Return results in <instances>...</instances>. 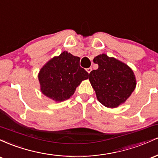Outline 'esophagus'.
Segmentation results:
<instances>
[{
  "mask_svg": "<svg viewBox=\"0 0 158 158\" xmlns=\"http://www.w3.org/2000/svg\"><path fill=\"white\" fill-rule=\"evenodd\" d=\"M91 70H92V68H89L87 69V71H88V73H90V72H91Z\"/></svg>",
  "mask_w": 158,
  "mask_h": 158,
  "instance_id": "34e87169",
  "label": "esophagus"
}]
</instances>
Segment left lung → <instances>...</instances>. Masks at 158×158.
<instances>
[{"label": "left lung", "mask_w": 158, "mask_h": 158, "mask_svg": "<svg viewBox=\"0 0 158 158\" xmlns=\"http://www.w3.org/2000/svg\"><path fill=\"white\" fill-rule=\"evenodd\" d=\"M94 62L99 68L90 72L89 81L98 101L110 108L123 104L137 85L133 70L125 63L105 53L96 56Z\"/></svg>", "instance_id": "8db88e82"}]
</instances>
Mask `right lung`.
I'll return each instance as SVG.
<instances>
[{
	"label": "right lung",
	"instance_id": "1",
	"mask_svg": "<svg viewBox=\"0 0 158 158\" xmlns=\"http://www.w3.org/2000/svg\"><path fill=\"white\" fill-rule=\"evenodd\" d=\"M79 61L80 58L67 51L49 60L38 75L41 93L56 102L72 97L81 81L88 79Z\"/></svg>",
	"mask_w": 158,
	"mask_h": 158
}]
</instances>
